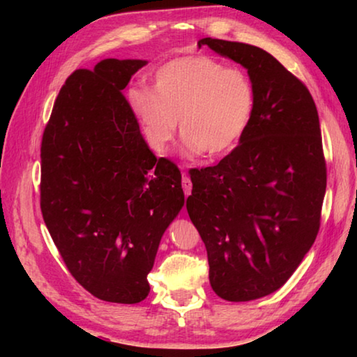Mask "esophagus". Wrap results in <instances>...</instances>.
Returning <instances> with one entry per match:
<instances>
[{"label":"esophagus","mask_w":357,"mask_h":357,"mask_svg":"<svg viewBox=\"0 0 357 357\" xmlns=\"http://www.w3.org/2000/svg\"><path fill=\"white\" fill-rule=\"evenodd\" d=\"M183 190H184V195L189 197L190 192H192V181L189 176H183Z\"/></svg>","instance_id":"esophagus-1"}]
</instances>
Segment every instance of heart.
Wrapping results in <instances>:
<instances>
[{
	"instance_id": "b5f03b06",
	"label": "heart",
	"mask_w": 357,
	"mask_h": 357,
	"mask_svg": "<svg viewBox=\"0 0 357 357\" xmlns=\"http://www.w3.org/2000/svg\"><path fill=\"white\" fill-rule=\"evenodd\" d=\"M132 108L157 151L178 132L190 153L222 157L238 146L255 112V89L243 70L208 56L176 58L155 72L154 93L132 89Z\"/></svg>"
}]
</instances>
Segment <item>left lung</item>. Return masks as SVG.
Listing matches in <instances>:
<instances>
[{"label":"left lung","instance_id":"8db88e82","mask_svg":"<svg viewBox=\"0 0 357 357\" xmlns=\"http://www.w3.org/2000/svg\"><path fill=\"white\" fill-rule=\"evenodd\" d=\"M198 45L243 64L257 104L231 153L214 167L189 170L187 213L206 247L215 294L258 299L291 277L321 223L326 160L317 105L263 48L211 38Z\"/></svg>","mask_w":357,"mask_h":357}]
</instances>
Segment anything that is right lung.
<instances>
[{"instance_id":"add662e5","label":"right lung","mask_w":357,"mask_h":357,"mask_svg":"<svg viewBox=\"0 0 357 357\" xmlns=\"http://www.w3.org/2000/svg\"><path fill=\"white\" fill-rule=\"evenodd\" d=\"M142 59L77 69L40 143V211L66 268L96 298L137 304L160 238L184 204L181 172L148 148L123 94Z\"/></svg>"}]
</instances>
